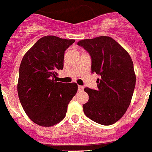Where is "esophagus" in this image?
Masks as SVG:
<instances>
[{
    "mask_svg": "<svg viewBox=\"0 0 152 152\" xmlns=\"http://www.w3.org/2000/svg\"><path fill=\"white\" fill-rule=\"evenodd\" d=\"M83 88H84V87L82 86H78V89H79V91H83Z\"/></svg>",
    "mask_w": 152,
    "mask_h": 152,
    "instance_id": "1",
    "label": "esophagus"
}]
</instances>
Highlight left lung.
I'll return each instance as SVG.
<instances>
[{
    "mask_svg": "<svg viewBox=\"0 0 152 152\" xmlns=\"http://www.w3.org/2000/svg\"><path fill=\"white\" fill-rule=\"evenodd\" d=\"M91 58V73L100 76L98 89L85 88L89 98L83 105L84 113L99 124L118 121L130 104L136 86L133 63L126 50L108 36L79 41Z\"/></svg>",
    "mask_w": 152,
    "mask_h": 152,
    "instance_id": "8db88e82",
    "label": "left lung"
}]
</instances>
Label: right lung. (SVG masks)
<instances>
[{
    "label": "right lung",
    "instance_id": "obj_1",
    "mask_svg": "<svg viewBox=\"0 0 152 152\" xmlns=\"http://www.w3.org/2000/svg\"><path fill=\"white\" fill-rule=\"evenodd\" d=\"M75 42L47 35L26 53L17 85L19 98L30 120L42 126H52L65 117L67 106L77 92L76 83L57 82L64 68L65 50Z\"/></svg>",
    "mask_w": 152,
    "mask_h": 152
}]
</instances>
